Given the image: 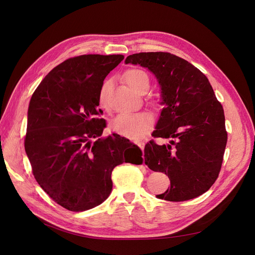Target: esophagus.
Instances as JSON below:
<instances>
[{"label": "esophagus", "mask_w": 255, "mask_h": 255, "mask_svg": "<svg viewBox=\"0 0 255 255\" xmlns=\"http://www.w3.org/2000/svg\"><path fill=\"white\" fill-rule=\"evenodd\" d=\"M137 146L139 147L141 150L144 149V143H143V142H138V143H137Z\"/></svg>", "instance_id": "esophagus-1"}]
</instances>
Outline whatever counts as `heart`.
Wrapping results in <instances>:
<instances>
[{
	"instance_id": "heart-1",
	"label": "heart",
	"mask_w": 255,
	"mask_h": 255,
	"mask_svg": "<svg viewBox=\"0 0 255 255\" xmlns=\"http://www.w3.org/2000/svg\"><path fill=\"white\" fill-rule=\"evenodd\" d=\"M126 83L135 91L138 90L140 84L147 79V75L139 69H129L124 74ZM111 89V82L104 81L99 91V103L102 107H107L108 95ZM154 108L158 107L157 103H153ZM153 119L146 113L134 115H119L110 124V129L122 137L130 140H140L152 129Z\"/></svg>"
}]
</instances>
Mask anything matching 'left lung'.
<instances>
[{
	"mask_svg": "<svg viewBox=\"0 0 255 255\" xmlns=\"http://www.w3.org/2000/svg\"><path fill=\"white\" fill-rule=\"evenodd\" d=\"M125 63L149 69L166 105L152 136L172 140L158 145L152 139L144 147L145 165L171 181L157 197L185 201L203 194L219 177L228 140L224 109L210 81L191 63L167 52L133 54Z\"/></svg>",
	"mask_w": 255,
	"mask_h": 255,
	"instance_id": "1",
	"label": "left lung"
}]
</instances>
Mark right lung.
Listing matches in <instances>:
<instances>
[{
  "mask_svg": "<svg viewBox=\"0 0 255 255\" xmlns=\"http://www.w3.org/2000/svg\"><path fill=\"white\" fill-rule=\"evenodd\" d=\"M123 59L69 58L43 78L31 97L24 147L32 174L43 191L68 211L83 212L103 203L113 188L114 168L124 161L142 163L141 150L126 138L102 136L106 122L99 118V91Z\"/></svg>",
  "mask_w": 255,
  "mask_h": 255,
  "instance_id": "obj_1",
  "label": "right lung"
}]
</instances>
